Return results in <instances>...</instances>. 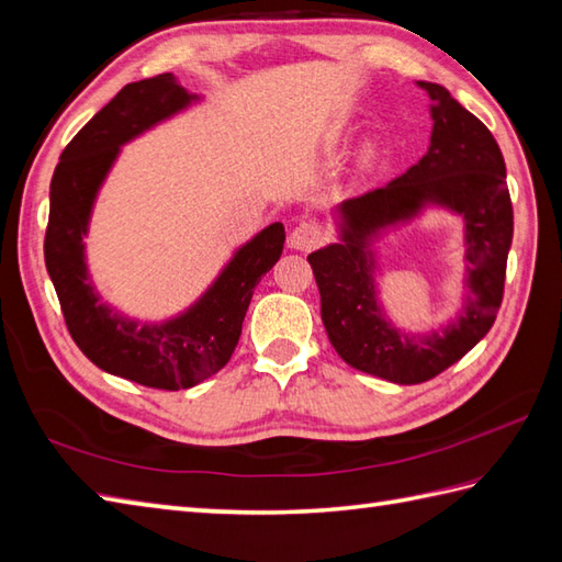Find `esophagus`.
Masks as SVG:
<instances>
[{
	"label": "esophagus",
	"instance_id": "obj_1",
	"mask_svg": "<svg viewBox=\"0 0 562 562\" xmlns=\"http://www.w3.org/2000/svg\"><path fill=\"white\" fill-rule=\"evenodd\" d=\"M323 244V229L318 222H299V225L290 232V249L296 251H313Z\"/></svg>",
	"mask_w": 562,
	"mask_h": 562
}]
</instances>
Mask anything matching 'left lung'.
<instances>
[{
	"label": "left lung",
	"mask_w": 562,
	"mask_h": 562,
	"mask_svg": "<svg viewBox=\"0 0 562 562\" xmlns=\"http://www.w3.org/2000/svg\"><path fill=\"white\" fill-rule=\"evenodd\" d=\"M419 86L434 100L428 153L390 184L337 207L340 241L308 256L321 318L337 355L351 369L400 385L436 378L491 330L513 244V203L498 143L446 88ZM426 204L448 206L465 220L468 296L459 318L440 334L407 336L376 304L370 244L381 228L408 221Z\"/></svg>",
	"instance_id": "8db88e82"
}]
</instances>
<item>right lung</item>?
Wrapping results in <instances>:
<instances>
[{
    "mask_svg": "<svg viewBox=\"0 0 562 562\" xmlns=\"http://www.w3.org/2000/svg\"><path fill=\"white\" fill-rule=\"evenodd\" d=\"M193 100L199 95L187 93L172 74L124 86L64 148L49 184L45 266L74 342L98 369L158 390L193 387L225 367L256 284L278 263L284 244L282 222H272L234 254L199 302L165 323L124 318L100 302L83 237L102 181L124 143Z\"/></svg>",
    "mask_w": 562,
    "mask_h": 562,
    "instance_id": "add662e5",
    "label": "right lung"
}]
</instances>
